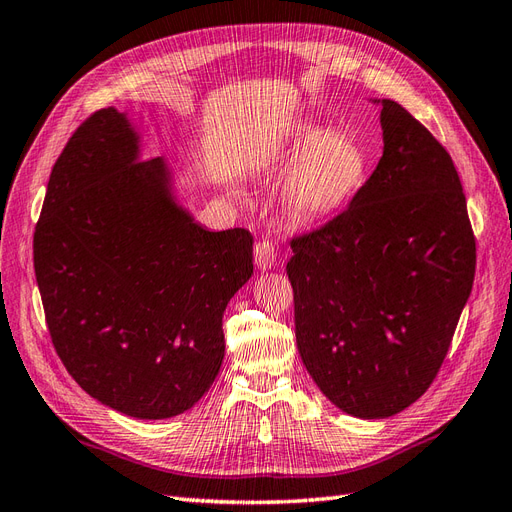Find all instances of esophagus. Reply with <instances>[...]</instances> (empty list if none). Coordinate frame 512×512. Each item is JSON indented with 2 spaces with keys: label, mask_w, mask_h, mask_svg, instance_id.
I'll use <instances>...</instances> for the list:
<instances>
[{
  "label": "esophagus",
  "mask_w": 512,
  "mask_h": 512,
  "mask_svg": "<svg viewBox=\"0 0 512 512\" xmlns=\"http://www.w3.org/2000/svg\"><path fill=\"white\" fill-rule=\"evenodd\" d=\"M255 264L259 270H270L277 266V253H274L272 242L261 240L255 244Z\"/></svg>",
  "instance_id": "esophagus-1"
}]
</instances>
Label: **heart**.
<instances>
[{"mask_svg": "<svg viewBox=\"0 0 512 512\" xmlns=\"http://www.w3.org/2000/svg\"><path fill=\"white\" fill-rule=\"evenodd\" d=\"M294 168L281 203L298 225L331 218L355 199L370 173V155L361 140L320 127H300L285 149Z\"/></svg>", "mask_w": 512, "mask_h": 512, "instance_id": "b5f03b06", "label": "heart"}]
</instances>
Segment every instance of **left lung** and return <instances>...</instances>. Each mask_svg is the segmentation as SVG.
Returning a JSON list of instances; mask_svg holds the SVG:
<instances>
[{
    "instance_id": "left-lung-1",
    "label": "left lung",
    "mask_w": 512,
    "mask_h": 512,
    "mask_svg": "<svg viewBox=\"0 0 512 512\" xmlns=\"http://www.w3.org/2000/svg\"><path fill=\"white\" fill-rule=\"evenodd\" d=\"M383 157L346 212L292 242L296 344L337 409L404 411L430 387L476 272L461 179L435 136L391 99Z\"/></svg>"
}]
</instances>
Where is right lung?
<instances>
[{"instance_id":"obj_1","label":"right lung","mask_w":512,"mask_h":512,"mask_svg":"<svg viewBox=\"0 0 512 512\" xmlns=\"http://www.w3.org/2000/svg\"><path fill=\"white\" fill-rule=\"evenodd\" d=\"M127 112H95L51 170L34 272L64 368L136 419L192 409L225 357L222 313L253 277V235L209 231Z\"/></svg>"}]
</instances>
